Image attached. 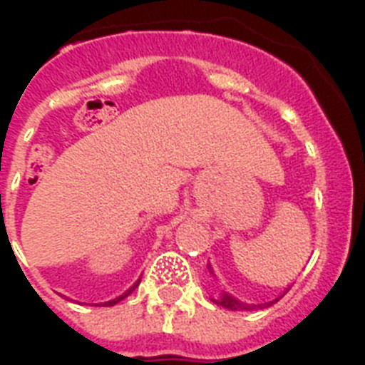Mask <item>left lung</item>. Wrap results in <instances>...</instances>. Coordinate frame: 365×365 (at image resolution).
Listing matches in <instances>:
<instances>
[{
  "label": "left lung",
  "mask_w": 365,
  "mask_h": 365,
  "mask_svg": "<svg viewBox=\"0 0 365 365\" xmlns=\"http://www.w3.org/2000/svg\"><path fill=\"white\" fill-rule=\"evenodd\" d=\"M208 270H210L212 276H215L214 270H212L210 265H208ZM287 291H289V289H287ZM287 291H285V292H287ZM279 298H283V294L279 296ZM279 298L272 299V302H267V303H257V305H256V303H245V302H240V299H237V298H234V296H232V294H228L227 291H221V292H219L217 298H212V302L217 303V305H221V307L228 309V311H257V309H267V307H270V305H272V303L278 302Z\"/></svg>",
  "instance_id": "8db88e82"
}]
</instances>
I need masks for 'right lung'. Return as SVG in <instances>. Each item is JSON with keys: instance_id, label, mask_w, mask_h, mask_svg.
<instances>
[{"instance_id": "1", "label": "right lung", "mask_w": 365, "mask_h": 365, "mask_svg": "<svg viewBox=\"0 0 365 365\" xmlns=\"http://www.w3.org/2000/svg\"><path fill=\"white\" fill-rule=\"evenodd\" d=\"M138 283H140V279H137V282L133 283V287H130V289H128V291H125L124 294H120V296H118V298H115V299H109V302H104V303H95V305H106V307H111V305H117L118 302H122V299H124V298H128V296H130L131 292H133L135 289H137V287H138Z\"/></svg>"}]
</instances>
